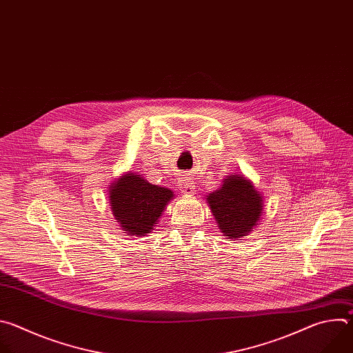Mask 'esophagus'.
<instances>
[{"label":"esophagus","instance_id":"34e87169","mask_svg":"<svg viewBox=\"0 0 353 353\" xmlns=\"http://www.w3.org/2000/svg\"><path fill=\"white\" fill-rule=\"evenodd\" d=\"M194 187H195V185H194V183H192V181H190L188 179H187V180H181V181H180V184H179L180 191H181L183 194H185V195L192 194Z\"/></svg>","mask_w":353,"mask_h":353}]
</instances>
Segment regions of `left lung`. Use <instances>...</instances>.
Returning <instances> with one entry per match:
<instances>
[{"label":"left lung","instance_id":"8db88e82","mask_svg":"<svg viewBox=\"0 0 353 353\" xmlns=\"http://www.w3.org/2000/svg\"><path fill=\"white\" fill-rule=\"evenodd\" d=\"M216 225L229 239L239 240L253 230L263 215L264 198L243 174H229L221 188L207 195Z\"/></svg>","mask_w":353,"mask_h":353}]
</instances>
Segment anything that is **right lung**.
<instances>
[{"instance_id":"1","label":"right lung","mask_w":353,"mask_h":353,"mask_svg":"<svg viewBox=\"0 0 353 353\" xmlns=\"http://www.w3.org/2000/svg\"><path fill=\"white\" fill-rule=\"evenodd\" d=\"M173 196L172 190L150 184L141 174L131 172L109 187L113 216L128 236H146L152 232Z\"/></svg>"}]
</instances>
